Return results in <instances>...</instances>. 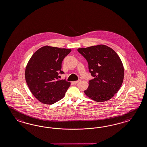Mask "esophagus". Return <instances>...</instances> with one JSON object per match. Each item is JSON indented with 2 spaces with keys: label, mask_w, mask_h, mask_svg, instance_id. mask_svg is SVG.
Returning a JSON list of instances; mask_svg holds the SVG:
<instances>
[{
  "label": "esophagus",
  "mask_w": 147,
  "mask_h": 147,
  "mask_svg": "<svg viewBox=\"0 0 147 147\" xmlns=\"http://www.w3.org/2000/svg\"><path fill=\"white\" fill-rule=\"evenodd\" d=\"M80 80H79L78 81H73L72 82H73V84H76L78 82H79V81H80Z\"/></svg>",
  "instance_id": "34e87169"
}]
</instances>
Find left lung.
I'll use <instances>...</instances> for the list:
<instances>
[{"mask_svg":"<svg viewBox=\"0 0 147 147\" xmlns=\"http://www.w3.org/2000/svg\"><path fill=\"white\" fill-rule=\"evenodd\" d=\"M78 51L87 60L93 79L84 91L88 98L102 102L110 100L119 90L124 79V67L114 50L105 45H98Z\"/></svg>","mask_w":147,"mask_h":147,"instance_id":"left-lung-1","label":"left lung"}]
</instances>
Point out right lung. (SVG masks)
Listing matches in <instances>:
<instances>
[{
    "label": "right lung",
    "mask_w": 147,
    "mask_h": 147,
    "mask_svg": "<svg viewBox=\"0 0 147 147\" xmlns=\"http://www.w3.org/2000/svg\"><path fill=\"white\" fill-rule=\"evenodd\" d=\"M71 49L45 46L32 55L27 64L25 76L34 96L46 105L57 102L64 97L71 82L58 79L62 60Z\"/></svg>",
    "instance_id": "1"
}]
</instances>
